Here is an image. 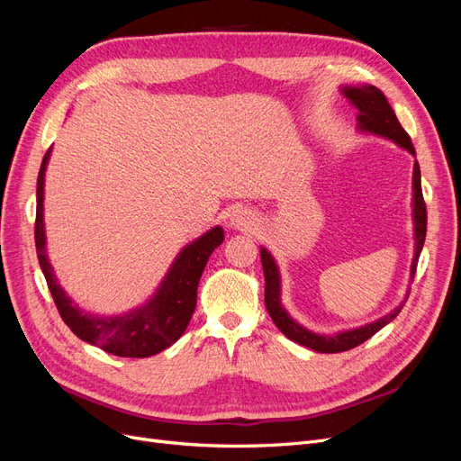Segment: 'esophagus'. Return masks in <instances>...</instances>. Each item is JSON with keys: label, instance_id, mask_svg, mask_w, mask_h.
Here are the masks:
<instances>
[{"label": "esophagus", "instance_id": "esophagus-1", "mask_svg": "<svg viewBox=\"0 0 461 461\" xmlns=\"http://www.w3.org/2000/svg\"><path fill=\"white\" fill-rule=\"evenodd\" d=\"M248 219H249V217H248L244 212H234V215H232V225H234V227H246Z\"/></svg>", "mask_w": 461, "mask_h": 461}]
</instances>
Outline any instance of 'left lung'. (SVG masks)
Returning a JSON list of instances; mask_svg holds the SVG:
<instances>
[{"instance_id": "8db88e82", "label": "left lung", "mask_w": 461, "mask_h": 461, "mask_svg": "<svg viewBox=\"0 0 461 461\" xmlns=\"http://www.w3.org/2000/svg\"><path fill=\"white\" fill-rule=\"evenodd\" d=\"M344 95L350 100L357 111V121H359V129L381 134L394 140L402 148H406L410 153L415 156V148L411 144L410 134L402 129L400 121L394 115V109L390 107L388 100L384 94L375 88V86H361V88H344ZM413 221H415V256L411 263V281L417 271V261H420V254L425 244V234H427V205L423 200V192H421V171H420V163L415 161V169H413ZM261 265H263V275H265V308H267L273 323L278 327L285 337L290 340H294L296 344H302L305 348H312L315 352L321 354H339L352 350V348L364 344L369 340L375 332H379L384 325H388L400 312L403 305L396 308L394 312H390L388 315L381 317L375 323H369L366 327H359L354 330H346L337 334V337H321V334L310 332L308 329H303L298 325L294 319H290L285 308L281 305V281H278V271L273 258L269 252L261 249Z\"/></svg>"}]
</instances>
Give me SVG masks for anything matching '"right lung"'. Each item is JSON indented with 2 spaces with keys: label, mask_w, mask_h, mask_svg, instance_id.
Here are the masks:
<instances>
[{
  "label": "right lung",
  "mask_w": 461,
  "mask_h": 461,
  "mask_svg": "<svg viewBox=\"0 0 461 461\" xmlns=\"http://www.w3.org/2000/svg\"><path fill=\"white\" fill-rule=\"evenodd\" d=\"M50 151L51 148L46 151L38 173L34 240L40 267L46 276L55 308H58L65 325L80 340L102 348L104 352L121 357H149L163 352L165 348H169L183 337V332L190 323L192 313L196 310L200 276L209 256L222 242V229L215 227L178 254L171 271L167 273L165 281L161 283L158 294L144 308L113 319H95L85 315L65 296V292L55 281L53 269L46 258L41 202H44V171Z\"/></svg>",
  "instance_id": "obj_1"
}]
</instances>
